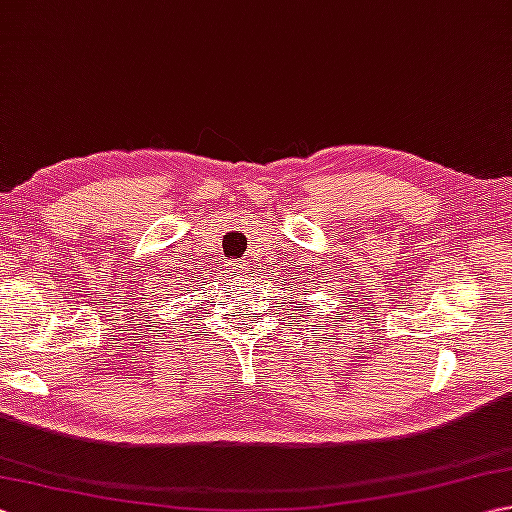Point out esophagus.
Instances as JSON below:
<instances>
[{
    "label": "esophagus",
    "mask_w": 512,
    "mask_h": 512,
    "mask_svg": "<svg viewBox=\"0 0 512 512\" xmlns=\"http://www.w3.org/2000/svg\"><path fill=\"white\" fill-rule=\"evenodd\" d=\"M235 270H237V273H239V275H242V273H244V266H242V264H239V266H237ZM237 273H233V275H237Z\"/></svg>",
    "instance_id": "obj_1"
}]
</instances>
